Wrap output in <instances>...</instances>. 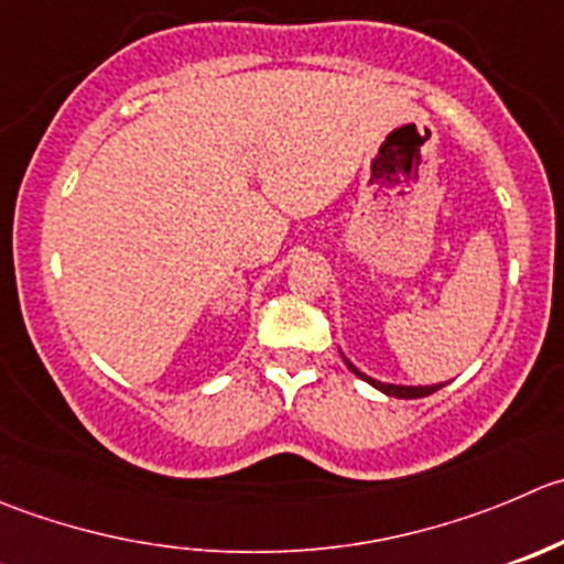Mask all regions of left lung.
Wrapping results in <instances>:
<instances>
[{
  "mask_svg": "<svg viewBox=\"0 0 564 564\" xmlns=\"http://www.w3.org/2000/svg\"><path fill=\"white\" fill-rule=\"evenodd\" d=\"M341 358H344V355H341ZM344 364H347V369L352 371V375H358L360 380H366V382H369V386H375L377 391H382V393H386V397H397V399H419V397H427V393L438 391L441 386H446V382H438V386H397V382H380V380H375V377L364 375V371H360L358 366H355L352 360H349V358H344Z\"/></svg>",
  "mask_w": 564,
  "mask_h": 564,
  "instance_id": "1",
  "label": "left lung"
}]
</instances>
